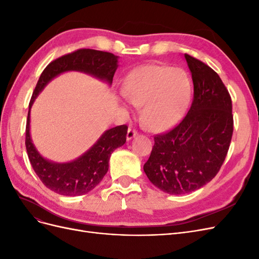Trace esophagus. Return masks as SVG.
Here are the masks:
<instances>
[{
    "instance_id": "1",
    "label": "esophagus",
    "mask_w": 259,
    "mask_h": 259,
    "mask_svg": "<svg viewBox=\"0 0 259 259\" xmlns=\"http://www.w3.org/2000/svg\"><path fill=\"white\" fill-rule=\"evenodd\" d=\"M138 135V133H137V131H135V130H133V128H128V131H127V134H126V139L127 140H131L132 138H134V137H136Z\"/></svg>"
}]
</instances>
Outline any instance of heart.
Listing matches in <instances>:
<instances>
[{"label":"heart","instance_id":"obj_1","mask_svg":"<svg viewBox=\"0 0 259 259\" xmlns=\"http://www.w3.org/2000/svg\"><path fill=\"white\" fill-rule=\"evenodd\" d=\"M123 95L132 105L142 106L140 122L151 132H165L183 119L192 95V84L183 69L146 65L128 74ZM128 110L126 105H123Z\"/></svg>","mask_w":259,"mask_h":259}]
</instances>
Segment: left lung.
<instances>
[{
	"instance_id": "obj_1",
	"label": "left lung",
	"mask_w": 259,
	"mask_h": 259,
	"mask_svg": "<svg viewBox=\"0 0 259 259\" xmlns=\"http://www.w3.org/2000/svg\"><path fill=\"white\" fill-rule=\"evenodd\" d=\"M193 81L192 105L177 126L154 137L144 170L168 194L198 190L213 179L226 159L233 132L231 97L219 75L185 54Z\"/></svg>"
}]
</instances>
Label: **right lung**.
Instances as JSON below:
<instances>
[{
  "label": "right lung",
  "mask_w": 259,
  "mask_h": 259,
  "mask_svg": "<svg viewBox=\"0 0 259 259\" xmlns=\"http://www.w3.org/2000/svg\"><path fill=\"white\" fill-rule=\"evenodd\" d=\"M117 56L96 50L82 49L61 56L44 69L29 104L26 126V148L31 165L41 182L61 195H82L92 191L107 174L109 159L116 148L126 142L127 126L120 125L106 131L88 151L67 163L45 159L36 150L30 135V110L35 98L54 77L67 71H80L112 84L117 69Z\"/></svg>",
  "instance_id": "right-lung-1"
}]
</instances>
